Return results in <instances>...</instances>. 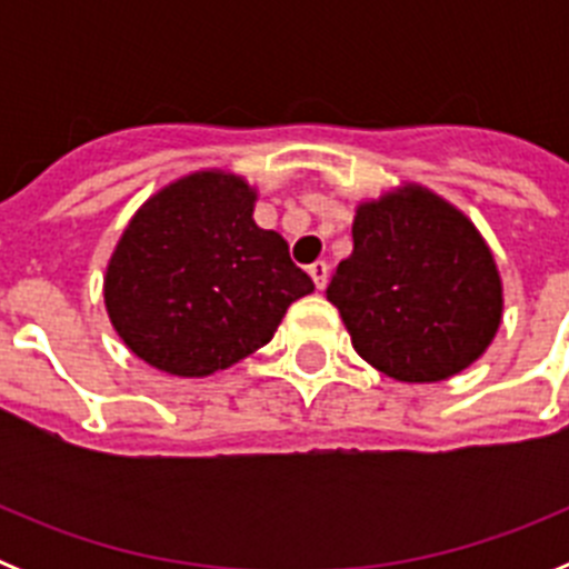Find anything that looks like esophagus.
Wrapping results in <instances>:
<instances>
[{
	"label": "esophagus",
	"mask_w": 569,
	"mask_h": 569,
	"mask_svg": "<svg viewBox=\"0 0 569 569\" xmlns=\"http://www.w3.org/2000/svg\"><path fill=\"white\" fill-rule=\"evenodd\" d=\"M328 264H325V261H313V264H310L308 268V273H310V279H313V284H316V290H325V284H328Z\"/></svg>",
	"instance_id": "obj_1"
}]
</instances>
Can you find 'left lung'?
Segmentation results:
<instances>
[{
    "mask_svg": "<svg viewBox=\"0 0 569 569\" xmlns=\"http://www.w3.org/2000/svg\"><path fill=\"white\" fill-rule=\"evenodd\" d=\"M356 353L399 381H445L490 347L501 279L461 210L405 184L359 204L353 253L328 284Z\"/></svg>",
    "mask_w": 569,
    "mask_h": 569,
    "instance_id": "1",
    "label": "left lung"
}]
</instances>
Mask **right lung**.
<instances>
[{
	"mask_svg": "<svg viewBox=\"0 0 569 569\" xmlns=\"http://www.w3.org/2000/svg\"><path fill=\"white\" fill-rule=\"evenodd\" d=\"M241 176L199 170L136 210L104 273V308L124 345L182 379L224 370L273 339L313 281L288 241L253 222Z\"/></svg>",
	"mask_w": 569,
	"mask_h": 569,
	"instance_id": "obj_1",
	"label": "right lung"
}]
</instances>
